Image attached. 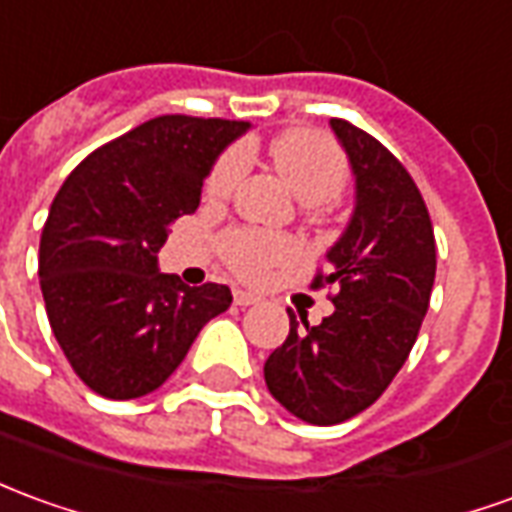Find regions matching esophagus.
<instances>
[{
  "mask_svg": "<svg viewBox=\"0 0 512 512\" xmlns=\"http://www.w3.org/2000/svg\"><path fill=\"white\" fill-rule=\"evenodd\" d=\"M232 299H235V305L238 307H252L257 305V296L249 291H235L232 293Z\"/></svg>",
  "mask_w": 512,
  "mask_h": 512,
  "instance_id": "esophagus-1",
  "label": "esophagus"
}]
</instances>
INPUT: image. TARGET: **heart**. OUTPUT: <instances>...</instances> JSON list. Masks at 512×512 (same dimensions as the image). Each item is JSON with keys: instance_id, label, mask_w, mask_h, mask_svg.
Segmentation results:
<instances>
[{"instance_id": "obj_1", "label": "heart", "mask_w": 512, "mask_h": 512, "mask_svg": "<svg viewBox=\"0 0 512 512\" xmlns=\"http://www.w3.org/2000/svg\"><path fill=\"white\" fill-rule=\"evenodd\" d=\"M271 160L282 174V180L288 182L293 196L307 207L332 202L341 194L346 177H349L341 152L318 132H285L271 144ZM246 163H249L246 146H230L216 160V166L207 177V196H213V199L230 196L244 177ZM221 249H224L227 263L249 280L263 277L274 263L288 260L293 255V246L288 241L257 230L230 232L221 241Z\"/></svg>"}]
</instances>
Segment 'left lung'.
Instances as JSON below:
<instances>
[{"label":"left lung","instance_id":"1","mask_svg":"<svg viewBox=\"0 0 512 512\" xmlns=\"http://www.w3.org/2000/svg\"><path fill=\"white\" fill-rule=\"evenodd\" d=\"M330 130L355 180L352 216L313 282L338 288L335 310L316 327L288 310L291 332L263 366L271 396L318 427L380 399L416 343L435 282L430 213L405 166L349 121L330 119Z\"/></svg>","mask_w":512,"mask_h":512}]
</instances>
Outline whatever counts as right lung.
I'll use <instances>...</instances> for the list:
<instances>
[{
    "label": "right lung",
    "instance_id": "obj_1",
    "mask_svg": "<svg viewBox=\"0 0 512 512\" xmlns=\"http://www.w3.org/2000/svg\"><path fill=\"white\" fill-rule=\"evenodd\" d=\"M249 127L157 116L85 157L57 191L41 235V293L63 355L99 396L157 391L199 330L230 307L227 285L188 288L160 271L157 252Z\"/></svg>",
    "mask_w": 512,
    "mask_h": 512
}]
</instances>
